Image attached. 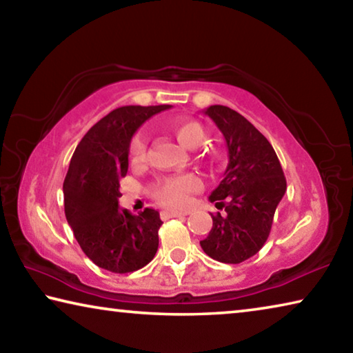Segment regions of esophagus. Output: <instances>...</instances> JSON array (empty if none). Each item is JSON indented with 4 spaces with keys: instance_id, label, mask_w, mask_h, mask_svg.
<instances>
[{
    "instance_id": "1",
    "label": "esophagus",
    "mask_w": 353,
    "mask_h": 353,
    "mask_svg": "<svg viewBox=\"0 0 353 353\" xmlns=\"http://www.w3.org/2000/svg\"><path fill=\"white\" fill-rule=\"evenodd\" d=\"M187 214H188V212L168 210V208H166V210L162 212V216H163V218H179V216H187Z\"/></svg>"
}]
</instances>
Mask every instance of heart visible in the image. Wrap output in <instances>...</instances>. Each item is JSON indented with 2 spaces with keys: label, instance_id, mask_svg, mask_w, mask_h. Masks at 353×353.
<instances>
[{
  "label": "heart",
  "instance_id": "b5f03b06",
  "mask_svg": "<svg viewBox=\"0 0 353 353\" xmlns=\"http://www.w3.org/2000/svg\"><path fill=\"white\" fill-rule=\"evenodd\" d=\"M171 130L183 146L196 149L204 140V129L199 123L187 118H177L171 123ZM146 157V139L137 135L130 143V159L132 162H143ZM201 188V181L194 174L171 176L160 181L154 188V196L162 204L170 207H182L188 202L191 193Z\"/></svg>",
  "mask_w": 353,
  "mask_h": 353
}]
</instances>
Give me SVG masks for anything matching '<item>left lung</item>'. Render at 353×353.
Wrapping results in <instances>:
<instances>
[{
	"label": "left lung",
	"mask_w": 353,
	"mask_h": 353,
	"mask_svg": "<svg viewBox=\"0 0 353 353\" xmlns=\"http://www.w3.org/2000/svg\"><path fill=\"white\" fill-rule=\"evenodd\" d=\"M204 112L224 135L229 163L208 198L224 213L212 214L213 227L201 248L213 260L238 265L266 243L286 181L276 151L252 123L225 105Z\"/></svg>",
	"instance_id": "1"
}]
</instances>
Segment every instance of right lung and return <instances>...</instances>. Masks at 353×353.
<instances>
[{"label":"right lung","mask_w":353,"mask_h":353,"mask_svg":"<svg viewBox=\"0 0 353 353\" xmlns=\"http://www.w3.org/2000/svg\"><path fill=\"white\" fill-rule=\"evenodd\" d=\"M171 105H124L101 118L83 135L63 181L65 216L88 259L110 272L141 270L159 248L160 214L119 208V181L128 174L135 130Z\"/></svg>","instance_id":"obj_1"}]
</instances>
